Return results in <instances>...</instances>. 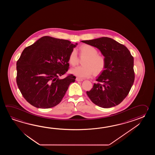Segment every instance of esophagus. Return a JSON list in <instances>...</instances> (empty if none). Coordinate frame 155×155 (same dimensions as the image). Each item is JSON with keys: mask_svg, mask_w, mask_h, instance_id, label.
Listing matches in <instances>:
<instances>
[{"mask_svg": "<svg viewBox=\"0 0 155 155\" xmlns=\"http://www.w3.org/2000/svg\"><path fill=\"white\" fill-rule=\"evenodd\" d=\"M76 80L77 81H83V79L79 78H76Z\"/></svg>", "mask_w": 155, "mask_h": 155, "instance_id": "1", "label": "esophagus"}]
</instances>
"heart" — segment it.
Here are the masks:
<instances>
[{
  "instance_id": "heart-1",
  "label": "heart",
  "mask_w": 155,
  "mask_h": 155,
  "mask_svg": "<svg viewBox=\"0 0 155 155\" xmlns=\"http://www.w3.org/2000/svg\"><path fill=\"white\" fill-rule=\"evenodd\" d=\"M79 52L81 56L86 57L83 60V66H77L71 69L70 72L73 75L86 78L92 75H98L102 73L106 66V59L104 56L98 54V50L94 46L90 45H82L79 47ZM68 61L70 65L75 66L78 63V57L75 50H73L70 53Z\"/></svg>"
}]
</instances>
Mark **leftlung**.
I'll return each mask as SVG.
<instances>
[{
	"label": "left lung",
	"mask_w": 155,
	"mask_h": 155,
	"mask_svg": "<svg viewBox=\"0 0 155 155\" xmlns=\"http://www.w3.org/2000/svg\"><path fill=\"white\" fill-rule=\"evenodd\" d=\"M85 43L95 47L106 59V66L86 94L93 103L102 108L119 105L129 94L135 80L134 58L129 49L107 37L89 40Z\"/></svg>",
	"instance_id": "8db88e82"
}]
</instances>
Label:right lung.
Masks as SVG:
<instances>
[{
    "mask_svg": "<svg viewBox=\"0 0 155 155\" xmlns=\"http://www.w3.org/2000/svg\"><path fill=\"white\" fill-rule=\"evenodd\" d=\"M78 43L45 36L26 47L17 63V83L22 95L37 108L48 109L61 102L76 77L59 79L68 70L70 53Z\"/></svg>",
    "mask_w": 155,
    "mask_h": 155,
    "instance_id": "right-lung-1",
    "label": "right lung"
}]
</instances>
